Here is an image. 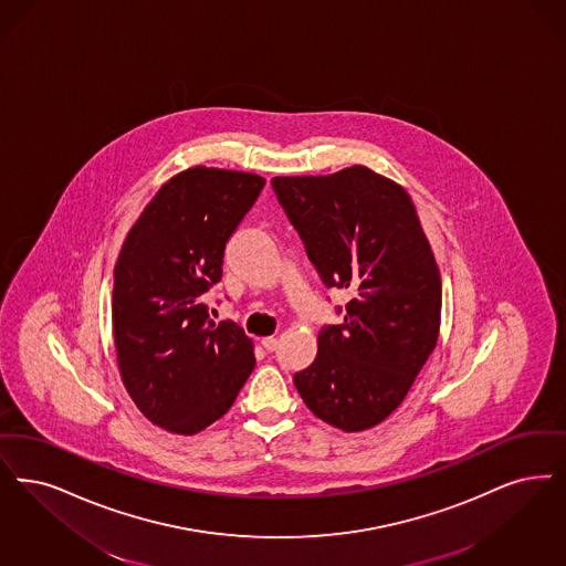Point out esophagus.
<instances>
[{
    "instance_id": "obj_1",
    "label": "esophagus",
    "mask_w": 566,
    "mask_h": 566,
    "mask_svg": "<svg viewBox=\"0 0 566 566\" xmlns=\"http://www.w3.org/2000/svg\"><path fill=\"white\" fill-rule=\"evenodd\" d=\"M261 345H263L268 352H275L277 339H275V337H265V339L261 340Z\"/></svg>"
}]
</instances>
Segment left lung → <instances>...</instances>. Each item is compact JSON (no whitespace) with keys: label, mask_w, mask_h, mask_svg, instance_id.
Instances as JSON below:
<instances>
[{"label":"left lung","mask_w":566,"mask_h":566,"mask_svg":"<svg viewBox=\"0 0 566 566\" xmlns=\"http://www.w3.org/2000/svg\"><path fill=\"white\" fill-rule=\"evenodd\" d=\"M273 191L326 289H345L340 324L317 335L294 373L307 408L343 431L387 419L430 358L442 282L407 191L366 166L328 177H275Z\"/></svg>","instance_id":"left-lung-1"}]
</instances>
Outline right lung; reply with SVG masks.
I'll use <instances>...</instances> for the list:
<instances>
[{"instance_id": "obj_1", "label": "right lung", "mask_w": 566, "mask_h": 566, "mask_svg": "<svg viewBox=\"0 0 566 566\" xmlns=\"http://www.w3.org/2000/svg\"><path fill=\"white\" fill-rule=\"evenodd\" d=\"M265 179L196 166L166 182L143 210L114 270L115 349L140 412L191 436L233 405L254 368L252 340L214 324L203 294L223 277L227 242Z\"/></svg>"}]
</instances>
